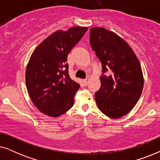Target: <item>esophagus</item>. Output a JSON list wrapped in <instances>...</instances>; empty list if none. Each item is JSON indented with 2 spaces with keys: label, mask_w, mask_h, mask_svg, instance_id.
<instances>
[{
  "label": "esophagus",
  "mask_w": 160,
  "mask_h": 160,
  "mask_svg": "<svg viewBox=\"0 0 160 160\" xmlns=\"http://www.w3.org/2000/svg\"><path fill=\"white\" fill-rule=\"evenodd\" d=\"M89 78H86V79H84V84H88V82H89Z\"/></svg>",
  "instance_id": "obj_1"
}]
</instances>
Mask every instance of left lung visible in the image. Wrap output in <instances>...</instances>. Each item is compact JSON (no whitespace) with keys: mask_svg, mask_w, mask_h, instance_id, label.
<instances>
[{"mask_svg":"<svg viewBox=\"0 0 160 160\" xmlns=\"http://www.w3.org/2000/svg\"><path fill=\"white\" fill-rule=\"evenodd\" d=\"M90 44L102 63L100 88L95 93L98 107L105 115L119 119L138 101L143 88V76L137 56L123 38L103 28L90 29Z\"/></svg>","mask_w":160,"mask_h":160,"instance_id":"obj_1","label":"left lung"}]
</instances>
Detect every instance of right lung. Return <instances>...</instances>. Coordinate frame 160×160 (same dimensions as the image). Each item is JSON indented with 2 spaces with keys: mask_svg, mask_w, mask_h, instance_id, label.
Wrapping results in <instances>:
<instances>
[{
  "mask_svg": "<svg viewBox=\"0 0 160 160\" xmlns=\"http://www.w3.org/2000/svg\"><path fill=\"white\" fill-rule=\"evenodd\" d=\"M87 27L58 30L44 39L30 56L25 71L26 87L41 112L58 117L74 103L80 85L70 78L68 54L85 34Z\"/></svg>",
  "mask_w": 160,
  "mask_h": 160,
  "instance_id": "1",
  "label": "right lung"
}]
</instances>
